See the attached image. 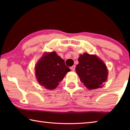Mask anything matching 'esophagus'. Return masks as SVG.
Segmentation results:
<instances>
[{
    "label": "esophagus",
    "mask_w": 130,
    "mask_h": 130,
    "mask_svg": "<svg viewBox=\"0 0 130 130\" xmlns=\"http://www.w3.org/2000/svg\"><path fill=\"white\" fill-rule=\"evenodd\" d=\"M75 68H76L75 66L73 65V66H72L71 68H70V69H71L72 71H74V70H75Z\"/></svg>",
    "instance_id": "34e87169"
}]
</instances>
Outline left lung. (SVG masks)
I'll list each match as a JSON object with an SVG mask.
<instances>
[{"label": "left lung", "mask_w": 130, "mask_h": 130, "mask_svg": "<svg viewBox=\"0 0 130 130\" xmlns=\"http://www.w3.org/2000/svg\"><path fill=\"white\" fill-rule=\"evenodd\" d=\"M76 70L80 81L89 89L102 88L107 81L108 70L103 61L96 55L80 54Z\"/></svg>", "instance_id": "8db88e82"}]
</instances>
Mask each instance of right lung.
<instances>
[{
	"label": "right lung",
	"instance_id": "1",
	"mask_svg": "<svg viewBox=\"0 0 130 130\" xmlns=\"http://www.w3.org/2000/svg\"><path fill=\"white\" fill-rule=\"evenodd\" d=\"M38 83L48 89H54L70 71L64 60L56 52L46 53L39 59L35 67Z\"/></svg>",
	"mask_w": 130,
	"mask_h": 130
}]
</instances>
